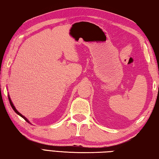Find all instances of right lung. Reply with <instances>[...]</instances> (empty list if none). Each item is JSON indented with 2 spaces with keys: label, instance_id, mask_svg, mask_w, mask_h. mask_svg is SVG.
I'll return each instance as SVG.
<instances>
[{
  "label": "right lung",
  "instance_id": "obj_1",
  "mask_svg": "<svg viewBox=\"0 0 159 159\" xmlns=\"http://www.w3.org/2000/svg\"><path fill=\"white\" fill-rule=\"evenodd\" d=\"M8 99H9V101H10V105H11V107H12V108L13 109V110H14L15 111V112L16 113V114H17L19 116H20L21 117V118H23L24 119H25L26 122L27 123H31L30 122H29V120L27 119V118H26L25 116H23L22 114H21L20 112H19L17 109H16V108H15V107L14 106V104H13V103L12 102V100H11V99H10V95H8Z\"/></svg>",
  "mask_w": 159,
  "mask_h": 159
}]
</instances>
